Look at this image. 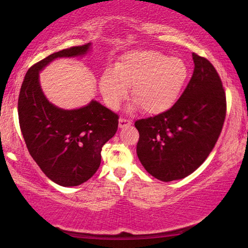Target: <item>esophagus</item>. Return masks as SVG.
<instances>
[{"label": "esophagus", "mask_w": 248, "mask_h": 248, "mask_svg": "<svg viewBox=\"0 0 248 248\" xmlns=\"http://www.w3.org/2000/svg\"><path fill=\"white\" fill-rule=\"evenodd\" d=\"M132 124V121L130 119H125V118H120L119 119V127L120 128H125V127H129L130 124Z\"/></svg>", "instance_id": "1"}]
</instances>
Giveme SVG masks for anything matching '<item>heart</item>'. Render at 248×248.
Listing matches in <instances>:
<instances>
[{
  "instance_id": "heart-1",
  "label": "heart",
  "mask_w": 248,
  "mask_h": 248,
  "mask_svg": "<svg viewBox=\"0 0 248 248\" xmlns=\"http://www.w3.org/2000/svg\"><path fill=\"white\" fill-rule=\"evenodd\" d=\"M189 71L180 58L156 50H134L124 54L115 69L100 77L99 87L110 108H118L131 87V97L145 114H161L173 106Z\"/></svg>"
}]
</instances>
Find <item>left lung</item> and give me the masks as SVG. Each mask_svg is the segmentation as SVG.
Here are the masks:
<instances>
[{"mask_svg":"<svg viewBox=\"0 0 248 248\" xmlns=\"http://www.w3.org/2000/svg\"><path fill=\"white\" fill-rule=\"evenodd\" d=\"M194 74L173 107L139 119L137 154L162 182L182 179L198 169L219 139L226 115L222 81L211 62L192 53Z\"/></svg>","mask_w":248,"mask_h":248,"instance_id":"1","label":"left lung"}]
</instances>
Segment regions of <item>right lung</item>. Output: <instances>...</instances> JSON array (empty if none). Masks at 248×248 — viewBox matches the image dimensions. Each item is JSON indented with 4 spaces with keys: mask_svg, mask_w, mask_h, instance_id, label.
<instances>
[{
    "mask_svg": "<svg viewBox=\"0 0 248 248\" xmlns=\"http://www.w3.org/2000/svg\"><path fill=\"white\" fill-rule=\"evenodd\" d=\"M91 44L50 54L29 68L18 96V120L33 161L63 187L89 180L100 165L102 148L115 136L119 116L92 100L85 107L64 110L50 104L39 85V71L56 58L85 54Z\"/></svg>",
    "mask_w": 248,
    "mask_h": 248,
    "instance_id": "obj_1",
    "label": "right lung"
}]
</instances>
